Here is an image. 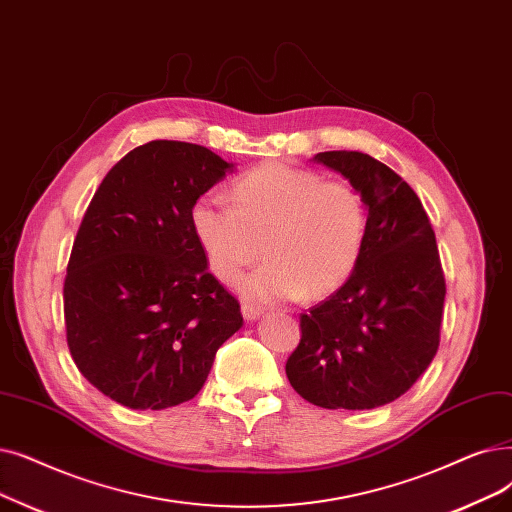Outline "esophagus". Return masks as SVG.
Instances as JSON below:
<instances>
[{"label":"esophagus","instance_id":"obj_1","mask_svg":"<svg viewBox=\"0 0 512 512\" xmlns=\"http://www.w3.org/2000/svg\"><path fill=\"white\" fill-rule=\"evenodd\" d=\"M240 311H242V318L247 322H253L261 316V307H255V305H249V303H242Z\"/></svg>","mask_w":512,"mask_h":512}]
</instances>
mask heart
<instances>
[{"label": "heart", "instance_id": "b5f03b06", "mask_svg": "<svg viewBox=\"0 0 512 512\" xmlns=\"http://www.w3.org/2000/svg\"><path fill=\"white\" fill-rule=\"evenodd\" d=\"M232 196L234 205L217 194L198 196L190 228L211 272L228 284L261 255L263 242L270 261L240 280L244 299H324L349 280L368 221L353 186L326 182L311 169L265 163L244 173Z\"/></svg>", "mask_w": 512, "mask_h": 512}]
</instances>
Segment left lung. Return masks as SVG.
<instances>
[{
  "instance_id": "1",
  "label": "left lung",
  "mask_w": 512,
  "mask_h": 512,
  "mask_svg": "<svg viewBox=\"0 0 512 512\" xmlns=\"http://www.w3.org/2000/svg\"><path fill=\"white\" fill-rule=\"evenodd\" d=\"M314 161L362 194L368 221L349 280L301 314L286 376L314 406L379 408L418 381L439 347L446 278L435 232L416 192L370 154L330 150Z\"/></svg>"
}]
</instances>
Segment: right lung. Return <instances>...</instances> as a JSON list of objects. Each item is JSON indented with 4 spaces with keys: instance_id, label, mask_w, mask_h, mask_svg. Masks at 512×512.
<instances>
[{
    "instance_id": "obj_1",
    "label": "right lung",
    "mask_w": 512,
    "mask_h": 512,
    "mask_svg": "<svg viewBox=\"0 0 512 512\" xmlns=\"http://www.w3.org/2000/svg\"><path fill=\"white\" fill-rule=\"evenodd\" d=\"M232 169L205 146L154 140L106 173L83 215L64 278L66 343L121 406L188 402L242 326L190 228L196 198Z\"/></svg>"
}]
</instances>
